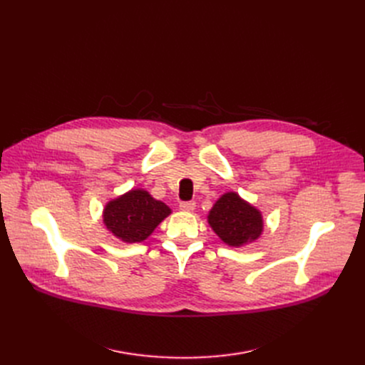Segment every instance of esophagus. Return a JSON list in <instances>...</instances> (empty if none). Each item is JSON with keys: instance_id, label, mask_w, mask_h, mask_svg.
<instances>
[{"instance_id": "34e87169", "label": "esophagus", "mask_w": 365, "mask_h": 365, "mask_svg": "<svg viewBox=\"0 0 365 365\" xmlns=\"http://www.w3.org/2000/svg\"><path fill=\"white\" fill-rule=\"evenodd\" d=\"M180 210L182 212H194L195 210V202L194 201H186V202H180Z\"/></svg>"}]
</instances>
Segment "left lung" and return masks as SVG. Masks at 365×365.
<instances>
[{
  "label": "left lung",
  "instance_id": "1",
  "mask_svg": "<svg viewBox=\"0 0 365 365\" xmlns=\"http://www.w3.org/2000/svg\"><path fill=\"white\" fill-rule=\"evenodd\" d=\"M207 222L215 234L231 247L250 244L263 232L262 212L237 192L223 194L210 210Z\"/></svg>",
  "mask_w": 365,
  "mask_h": 365
}]
</instances>
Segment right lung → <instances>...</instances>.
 I'll use <instances>...</instances> for the list:
<instances>
[{
  "label": "right lung",
  "mask_w": 365,
  "mask_h": 365,
  "mask_svg": "<svg viewBox=\"0 0 365 365\" xmlns=\"http://www.w3.org/2000/svg\"><path fill=\"white\" fill-rule=\"evenodd\" d=\"M168 215H171L168 205L138 187L110 200L102 217L113 237L133 244L145 241Z\"/></svg>",
  "instance_id": "add662e5"
}]
</instances>
